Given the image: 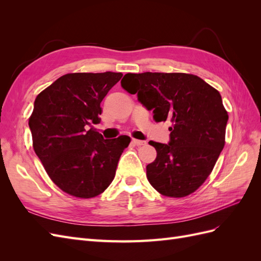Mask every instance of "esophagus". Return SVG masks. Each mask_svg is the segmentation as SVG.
I'll use <instances>...</instances> for the list:
<instances>
[{
	"mask_svg": "<svg viewBox=\"0 0 261 261\" xmlns=\"http://www.w3.org/2000/svg\"><path fill=\"white\" fill-rule=\"evenodd\" d=\"M132 141H133V144L134 145H136V146H143V145H146V141L145 140H139V139H132Z\"/></svg>",
	"mask_w": 261,
	"mask_h": 261,
	"instance_id": "34e87169",
	"label": "esophagus"
}]
</instances>
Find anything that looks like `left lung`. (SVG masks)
Segmentation results:
<instances>
[{
    "mask_svg": "<svg viewBox=\"0 0 261 261\" xmlns=\"http://www.w3.org/2000/svg\"><path fill=\"white\" fill-rule=\"evenodd\" d=\"M121 85L152 110L155 122L172 123L169 144L149 141L156 150L155 160L146 168L149 183L174 198L194 193L209 176L225 144L228 115L219 91L185 73H128Z\"/></svg>",
    "mask_w": 261,
    "mask_h": 261,
    "instance_id": "obj_1",
    "label": "left lung"
}]
</instances>
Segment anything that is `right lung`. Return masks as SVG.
<instances>
[{
    "label": "right lung",
    "instance_id": "add662e5",
    "mask_svg": "<svg viewBox=\"0 0 261 261\" xmlns=\"http://www.w3.org/2000/svg\"><path fill=\"white\" fill-rule=\"evenodd\" d=\"M122 73H73L38 94L29 118L36 154L53 183L80 198H92L112 183L130 138L105 139L100 103Z\"/></svg>",
    "mask_w": 261,
    "mask_h": 261
}]
</instances>
